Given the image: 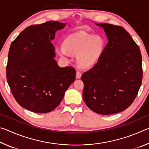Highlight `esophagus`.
<instances>
[{"label": "esophagus", "mask_w": 149, "mask_h": 149, "mask_svg": "<svg viewBox=\"0 0 149 149\" xmlns=\"http://www.w3.org/2000/svg\"><path fill=\"white\" fill-rule=\"evenodd\" d=\"M81 77V73L79 71H77L76 72V78L77 79H79V78Z\"/></svg>", "instance_id": "obj_1"}]
</instances>
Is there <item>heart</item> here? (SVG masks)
<instances>
[{
	"mask_svg": "<svg viewBox=\"0 0 149 149\" xmlns=\"http://www.w3.org/2000/svg\"><path fill=\"white\" fill-rule=\"evenodd\" d=\"M63 45L64 47H57L58 53L62 56H68V52L77 54V62L82 67H88L94 64L104 47V42L100 37L82 33L68 36Z\"/></svg>",
	"mask_w": 149,
	"mask_h": 149,
	"instance_id": "heart-1",
	"label": "heart"
}]
</instances>
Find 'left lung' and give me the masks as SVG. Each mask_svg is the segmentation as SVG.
I'll return each instance as SVG.
<instances>
[{
	"mask_svg": "<svg viewBox=\"0 0 149 149\" xmlns=\"http://www.w3.org/2000/svg\"><path fill=\"white\" fill-rule=\"evenodd\" d=\"M95 24L104 29L108 42L98 62L82 75L83 99L93 112L116 114L127 109L137 97L142 83V56L123 27Z\"/></svg>",
	"mask_w": 149,
	"mask_h": 149,
	"instance_id": "left-lung-1",
	"label": "left lung"
}]
</instances>
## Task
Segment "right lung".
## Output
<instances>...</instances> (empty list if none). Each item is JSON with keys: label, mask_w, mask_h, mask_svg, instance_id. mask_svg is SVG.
<instances>
[{"label": "right lung", "mask_w": 149, "mask_h": 149, "mask_svg": "<svg viewBox=\"0 0 149 149\" xmlns=\"http://www.w3.org/2000/svg\"><path fill=\"white\" fill-rule=\"evenodd\" d=\"M66 23L49 21L20 33L10 47L6 79L17 103L35 113H47L60 104L75 78L72 66L60 68L51 41Z\"/></svg>", "instance_id": "right-lung-1"}]
</instances>
